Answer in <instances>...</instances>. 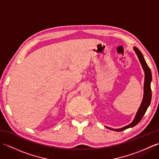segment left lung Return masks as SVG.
I'll return each mask as SVG.
<instances>
[{"instance_id":"1","label":"left lung","mask_w":159,"mask_h":159,"mask_svg":"<svg viewBox=\"0 0 159 159\" xmlns=\"http://www.w3.org/2000/svg\"><path fill=\"white\" fill-rule=\"evenodd\" d=\"M134 50L135 51L136 54L137 55L138 58L139 59V61L142 66L144 72H145V82H144V94H143V98L142 100V102L141 104V106L139 107V110H138L137 115L133 122L130 124L128 126H125L124 128H120V129H116V131H123L124 130L127 129L128 128L133 127L137 125L138 123L142 119L144 114L146 113V111L148 109V107H149L151 99H152V90L150 87V83L152 81V73L150 67H148L147 63L145 61L142 53L140 52V50L136 47H134ZM111 129V128H110ZM113 130V129H112Z\"/></svg>"}]
</instances>
